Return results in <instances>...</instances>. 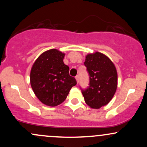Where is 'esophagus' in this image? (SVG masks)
<instances>
[{
	"label": "esophagus",
	"mask_w": 147,
	"mask_h": 147,
	"mask_svg": "<svg viewBox=\"0 0 147 147\" xmlns=\"http://www.w3.org/2000/svg\"><path fill=\"white\" fill-rule=\"evenodd\" d=\"M75 79H76L77 82V83H78V82H79V80H80V77H79V75H77V76L75 77Z\"/></svg>",
	"instance_id": "34e87169"
}]
</instances>
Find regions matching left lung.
<instances>
[{
  "mask_svg": "<svg viewBox=\"0 0 147 147\" xmlns=\"http://www.w3.org/2000/svg\"><path fill=\"white\" fill-rule=\"evenodd\" d=\"M84 65L89 76V86L82 90L85 102L93 109L106 105L117 88V72L112 61L100 52L88 54Z\"/></svg>",
  "mask_w": 147,
  "mask_h": 147,
  "instance_id": "left-lung-1",
  "label": "left lung"
}]
</instances>
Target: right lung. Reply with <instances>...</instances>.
I'll return each mask as SVG.
<instances>
[{
  "mask_svg": "<svg viewBox=\"0 0 147 147\" xmlns=\"http://www.w3.org/2000/svg\"><path fill=\"white\" fill-rule=\"evenodd\" d=\"M65 54L52 49L37 59L30 71V85L37 98L46 105L54 107L67 98L75 77L69 75V67L64 64Z\"/></svg>",
  "mask_w": 147,
  "mask_h": 147,
  "instance_id": "right-lung-1",
  "label": "right lung"
}]
</instances>
